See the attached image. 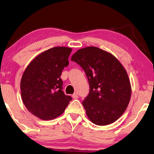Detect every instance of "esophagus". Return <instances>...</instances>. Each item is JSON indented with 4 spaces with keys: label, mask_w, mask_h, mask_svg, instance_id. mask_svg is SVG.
<instances>
[{
    "label": "esophagus",
    "mask_w": 154,
    "mask_h": 154,
    "mask_svg": "<svg viewBox=\"0 0 154 154\" xmlns=\"http://www.w3.org/2000/svg\"><path fill=\"white\" fill-rule=\"evenodd\" d=\"M72 98H74V99H77L79 96H78V94H77V93H74V94H73V95H72Z\"/></svg>",
    "instance_id": "esophagus-1"
}]
</instances>
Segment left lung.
<instances>
[{"label":"left lung","instance_id":"8db88e82","mask_svg":"<svg viewBox=\"0 0 154 154\" xmlns=\"http://www.w3.org/2000/svg\"><path fill=\"white\" fill-rule=\"evenodd\" d=\"M88 78L90 91L82 104L92 122L113 123L127 109L131 95L127 72L113 54L97 47L82 48L71 57Z\"/></svg>","mask_w":154,"mask_h":154}]
</instances>
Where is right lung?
Segmentation results:
<instances>
[{
  "label": "right lung",
  "instance_id": "add662e5",
  "mask_svg": "<svg viewBox=\"0 0 154 154\" xmlns=\"http://www.w3.org/2000/svg\"><path fill=\"white\" fill-rule=\"evenodd\" d=\"M72 49L54 47L36 56L25 70L20 81L22 100L30 113L43 120L61 116L68 106L70 96L62 91L60 77L68 66Z\"/></svg>",
  "mask_w": 154,
  "mask_h": 154
}]
</instances>
